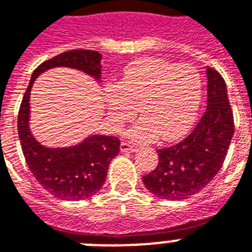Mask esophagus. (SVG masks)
<instances>
[{"label": "esophagus", "instance_id": "obj_1", "mask_svg": "<svg viewBox=\"0 0 252 252\" xmlns=\"http://www.w3.org/2000/svg\"><path fill=\"white\" fill-rule=\"evenodd\" d=\"M120 151L122 152H136L137 151V147H134V145H132V144L123 141V143L120 144Z\"/></svg>", "mask_w": 252, "mask_h": 252}]
</instances>
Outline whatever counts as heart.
Masks as SVG:
<instances>
[{
  "label": "heart",
  "instance_id": "b5f03b06",
  "mask_svg": "<svg viewBox=\"0 0 252 252\" xmlns=\"http://www.w3.org/2000/svg\"><path fill=\"white\" fill-rule=\"evenodd\" d=\"M202 99V78L190 64L145 58L130 63L123 74L119 90L107 95V111L112 126L119 129L136 116L144 118L128 136L148 143L160 134L176 140L189 130Z\"/></svg>",
  "mask_w": 252,
  "mask_h": 252
}]
</instances>
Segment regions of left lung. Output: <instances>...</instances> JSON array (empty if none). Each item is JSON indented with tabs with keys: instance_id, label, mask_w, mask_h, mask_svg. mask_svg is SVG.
<instances>
[{
	"instance_id": "left-lung-1",
	"label": "left lung",
	"mask_w": 252,
	"mask_h": 252,
	"mask_svg": "<svg viewBox=\"0 0 252 252\" xmlns=\"http://www.w3.org/2000/svg\"><path fill=\"white\" fill-rule=\"evenodd\" d=\"M207 107L191 133L176 145L158 149L156 169L143 177L157 197L181 201L197 194L222 168L234 134L227 88L218 71L207 68Z\"/></svg>"
}]
</instances>
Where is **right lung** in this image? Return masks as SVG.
I'll list each match as a JSON object with an SVG mask.
<instances>
[{
    "label": "right lung",
    "instance_id": "add662e5",
    "mask_svg": "<svg viewBox=\"0 0 252 252\" xmlns=\"http://www.w3.org/2000/svg\"><path fill=\"white\" fill-rule=\"evenodd\" d=\"M101 54L92 50H70L36 67L18 112V136L25 160L35 180L50 194L67 201L90 198L101 189L108 166L120 152L115 136L94 134L74 147L47 148L34 139L29 126L30 91L34 80L54 67H70L100 80Z\"/></svg>",
    "mask_w": 252,
    "mask_h": 252
}]
</instances>
